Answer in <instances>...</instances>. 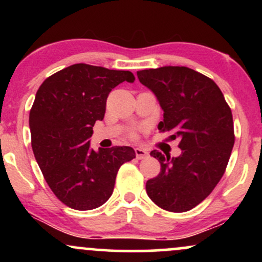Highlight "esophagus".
<instances>
[{"instance_id":"34e87169","label":"esophagus","mask_w":262,"mask_h":262,"mask_svg":"<svg viewBox=\"0 0 262 262\" xmlns=\"http://www.w3.org/2000/svg\"><path fill=\"white\" fill-rule=\"evenodd\" d=\"M148 151L141 148H135V156H137V159H145L146 156H148Z\"/></svg>"}]
</instances>
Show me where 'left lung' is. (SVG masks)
Masks as SVG:
<instances>
[{"label":"left lung","instance_id":"obj_1","mask_svg":"<svg viewBox=\"0 0 262 262\" xmlns=\"http://www.w3.org/2000/svg\"><path fill=\"white\" fill-rule=\"evenodd\" d=\"M158 98L164 119L160 132L179 139L181 155L159 150L161 171L146 182V193L160 208L187 212L210 194L223 176L234 146L233 116L221 89L209 77L186 66H162L137 73Z\"/></svg>","mask_w":262,"mask_h":262}]
</instances>
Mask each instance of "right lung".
<instances>
[{
	"mask_svg": "<svg viewBox=\"0 0 262 262\" xmlns=\"http://www.w3.org/2000/svg\"><path fill=\"white\" fill-rule=\"evenodd\" d=\"M134 80L130 71L75 64L48 77L37 91L29 113L33 152L50 189L70 208L106 203L119 167L135 158L130 146L95 151L89 140L112 89Z\"/></svg>",
	"mask_w": 262,
	"mask_h": 262,
	"instance_id": "right-lung-1",
	"label": "right lung"
}]
</instances>
